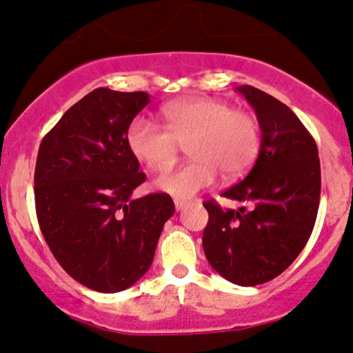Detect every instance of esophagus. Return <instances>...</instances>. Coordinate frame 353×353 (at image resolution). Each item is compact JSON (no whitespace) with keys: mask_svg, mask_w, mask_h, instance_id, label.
Returning a JSON list of instances; mask_svg holds the SVG:
<instances>
[{"mask_svg":"<svg viewBox=\"0 0 353 353\" xmlns=\"http://www.w3.org/2000/svg\"><path fill=\"white\" fill-rule=\"evenodd\" d=\"M185 204H188V202H185V201H182V199H174V205H176L177 210L184 209Z\"/></svg>","mask_w":353,"mask_h":353,"instance_id":"1","label":"esophagus"}]
</instances>
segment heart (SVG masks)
I'll list each match as a JSON object with an SVG mask.
<instances>
[{"label": "heart", "instance_id": "b5f03b06", "mask_svg": "<svg viewBox=\"0 0 353 353\" xmlns=\"http://www.w3.org/2000/svg\"><path fill=\"white\" fill-rule=\"evenodd\" d=\"M164 125L136 117L125 144L139 163L154 172H168L188 144L192 159L176 172L156 181V188L176 197H190L208 188L222 172L241 176L252 165L261 148V129L254 114L232 109L214 98L176 99L161 109Z\"/></svg>", "mask_w": 353, "mask_h": 353}]
</instances>
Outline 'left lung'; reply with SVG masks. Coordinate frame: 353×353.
Masks as SVG:
<instances>
[{"label": "left lung", "instance_id": "1", "mask_svg": "<svg viewBox=\"0 0 353 353\" xmlns=\"http://www.w3.org/2000/svg\"><path fill=\"white\" fill-rule=\"evenodd\" d=\"M261 125V151L245 179L222 196L244 208L208 201L202 247L229 282L254 287L282 274L309 241L320 201L317 144L297 116L254 86H239Z\"/></svg>", "mask_w": 353, "mask_h": 353}]
</instances>
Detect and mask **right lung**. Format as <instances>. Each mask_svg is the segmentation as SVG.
I'll return each instance as SVG.
<instances>
[{
	"label": "right lung",
	"mask_w": 353,
	"mask_h": 353,
	"mask_svg": "<svg viewBox=\"0 0 353 353\" xmlns=\"http://www.w3.org/2000/svg\"><path fill=\"white\" fill-rule=\"evenodd\" d=\"M148 103V92L98 88L39 145L34 202L44 241L74 281L98 292H121L148 272L176 210L164 192L131 197L145 174L125 134Z\"/></svg>",
	"instance_id": "obj_1"
}]
</instances>
